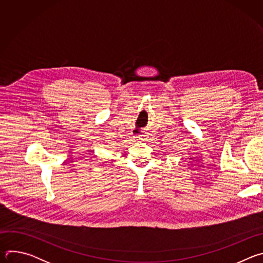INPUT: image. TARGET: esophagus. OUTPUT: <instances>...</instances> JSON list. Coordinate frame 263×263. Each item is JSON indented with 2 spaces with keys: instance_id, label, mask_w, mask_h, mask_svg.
Returning a JSON list of instances; mask_svg holds the SVG:
<instances>
[{
  "instance_id": "esophagus-1",
  "label": "esophagus",
  "mask_w": 263,
  "mask_h": 263,
  "mask_svg": "<svg viewBox=\"0 0 263 263\" xmlns=\"http://www.w3.org/2000/svg\"><path fill=\"white\" fill-rule=\"evenodd\" d=\"M140 140H141V139H140Z\"/></svg>"
}]
</instances>
